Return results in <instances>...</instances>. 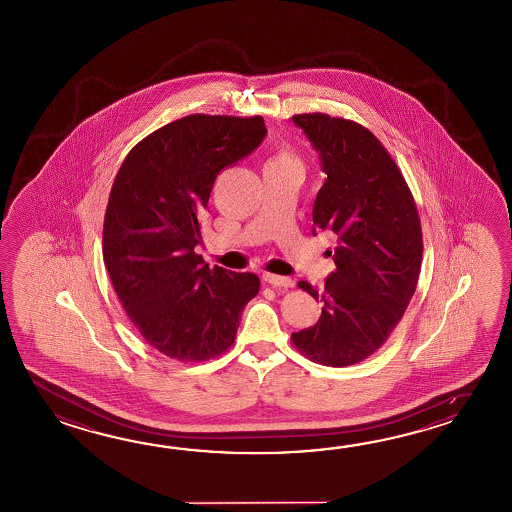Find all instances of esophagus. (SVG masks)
I'll use <instances>...</instances> for the list:
<instances>
[{
	"mask_svg": "<svg viewBox=\"0 0 512 512\" xmlns=\"http://www.w3.org/2000/svg\"><path fill=\"white\" fill-rule=\"evenodd\" d=\"M263 282L269 283L274 289H289V287H293L294 285L291 278L276 276V274H263Z\"/></svg>",
	"mask_w": 512,
	"mask_h": 512,
	"instance_id": "1",
	"label": "esophagus"
}]
</instances>
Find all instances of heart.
Listing matches in <instances>:
<instances>
[{
    "label": "heart",
    "mask_w": 512,
    "mask_h": 512,
    "mask_svg": "<svg viewBox=\"0 0 512 512\" xmlns=\"http://www.w3.org/2000/svg\"><path fill=\"white\" fill-rule=\"evenodd\" d=\"M282 164H298L300 166V161H298L296 153L293 152V148H289L285 144L278 146L267 161V166H282Z\"/></svg>",
    "instance_id": "heart-1"
}]
</instances>
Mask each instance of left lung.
Wrapping results in <instances>:
<instances>
[{
  "mask_svg": "<svg viewBox=\"0 0 512 512\" xmlns=\"http://www.w3.org/2000/svg\"><path fill=\"white\" fill-rule=\"evenodd\" d=\"M293 120L320 152L327 174L313 223L335 232L338 245L337 271L322 293L298 282L324 307L315 326L291 340L316 364L344 368L373 355L401 322L421 272V221L403 172L368 128L326 113Z\"/></svg>",
  "mask_w": 512,
  "mask_h": 512,
  "instance_id": "1",
  "label": "left lung"
}]
</instances>
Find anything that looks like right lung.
Masks as SVG:
<instances>
[{
  "mask_svg": "<svg viewBox=\"0 0 512 512\" xmlns=\"http://www.w3.org/2000/svg\"><path fill=\"white\" fill-rule=\"evenodd\" d=\"M265 133L260 115H188L137 142L115 175L104 265L131 324L170 359L205 362L225 353L260 291L256 274L210 269L194 249L219 172Z\"/></svg>",
  "mask_w": 512,
  "mask_h": 512,
  "instance_id": "obj_1",
  "label": "right lung"
}]
</instances>
